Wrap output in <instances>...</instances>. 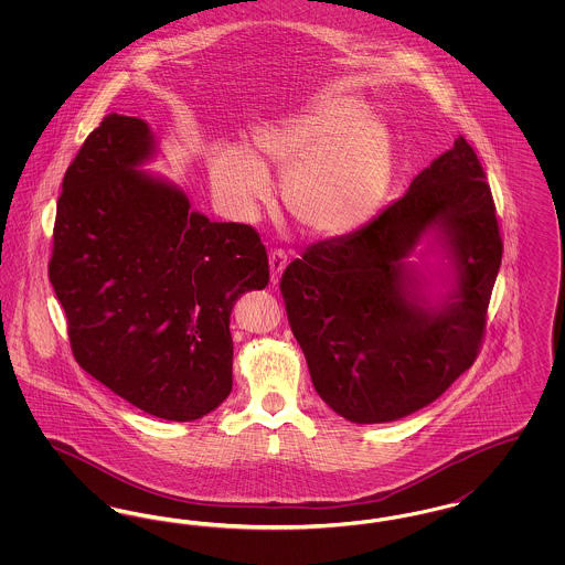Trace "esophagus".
<instances>
[{"mask_svg":"<svg viewBox=\"0 0 565 565\" xmlns=\"http://www.w3.org/2000/svg\"><path fill=\"white\" fill-rule=\"evenodd\" d=\"M288 265V256L284 249H270L269 252V267H270V284H279V277Z\"/></svg>","mask_w":565,"mask_h":565,"instance_id":"esophagus-1","label":"esophagus"}]
</instances>
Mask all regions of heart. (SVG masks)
<instances>
[{"instance_id": "1", "label": "heart", "mask_w": 565, "mask_h": 565, "mask_svg": "<svg viewBox=\"0 0 565 565\" xmlns=\"http://www.w3.org/2000/svg\"><path fill=\"white\" fill-rule=\"evenodd\" d=\"M269 169L284 175L286 205L311 235L332 239L364 228L383 207L394 178L387 129L348 99H323L256 125L249 152L215 143L207 173L215 199L254 217L273 196Z\"/></svg>"}]
</instances>
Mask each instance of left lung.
Masks as SVG:
<instances>
[{"instance_id": "1", "label": "left lung", "mask_w": 565, "mask_h": 565, "mask_svg": "<svg viewBox=\"0 0 565 565\" xmlns=\"http://www.w3.org/2000/svg\"><path fill=\"white\" fill-rule=\"evenodd\" d=\"M438 227L458 290L440 309L416 298L403 258ZM502 237L483 164L459 135L358 233L313 243L279 281L311 381L334 413L383 424L434 403L483 345Z\"/></svg>"}]
</instances>
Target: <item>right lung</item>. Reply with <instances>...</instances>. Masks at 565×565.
<instances>
[{"instance_id": "right-lung-1", "label": "right lung", "mask_w": 565, "mask_h": 565, "mask_svg": "<svg viewBox=\"0 0 565 565\" xmlns=\"http://www.w3.org/2000/svg\"><path fill=\"white\" fill-rule=\"evenodd\" d=\"M148 125L108 114L67 167L49 277L76 362L137 408L192 422L233 390L231 311L269 284L260 235L190 212L182 190L137 169Z\"/></svg>"}]
</instances>
